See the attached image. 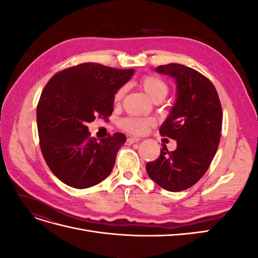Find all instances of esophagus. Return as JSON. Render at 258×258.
I'll list each match as a JSON object with an SVG mask.
<instances>
[{"mask_svg": "<svg viewBox=\"0 0 258 258\" xmlns=\"http://www.w3.org/2000/svg\"><path fill=\"white\" fill-rule=\"evenodd\" d=\"M139 141H140V139H138V138H134V137H130V138H128V139H127V144H128V145H130V144H134V143L139 142Z\"/></svg>", "mask_w": 258, "mask_h": 258, "instance_id": "obj_1", "label": "esophagus"}]
</instances>
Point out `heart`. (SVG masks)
<instances>
[{
  "label": "heart",
  "mask_w": 258,
  "mask_h": 258,
  "mask_svg": "<svg viewBox=\"0 0 258 258\" xmlns=\"http://www.w3.org/2000/svg\"><path fill=\"white\" fill-rule=\"evenodd\" d=\"M141 87L144 91L150 96L156 102L163 100L168 95V85L163 82L159 77L155 75H146L140 82ZM124 92H126V87L122 86L114 95V102L118 103L122 99ZM154 124V119L148 118V117H136L129 116L120 120L119 126L121 129L126 130L129 134L132 135H143L147 131L148 127Z\"/></svg>",
  "instance_id": "1"
}]
</instances>
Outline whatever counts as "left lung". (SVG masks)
<instances>
[{"mask_svg": "<svg viewBox=\"0 0 258 258\" xmlns=\"http://www.w3.org/2000/svg\"><path fill=\"white\" fill-rule=\"evenodd\" d=\"M174 79L176 99L160 126L162 137L176 141V150L162 146L159 157L146 163L147 174L163 189L182 191L205 175L220 143L223 112L214 85L196 70L179 63L156 68Z\"/></svg>", "mask_w": 258, "mask_h": 258, "instance_id": "1", "label": "left lung"}]
</instances>
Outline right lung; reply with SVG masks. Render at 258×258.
Returning <instances> with one entry per match:
<instances>
[{"label":"right lung","mask_w":258,"mask_h":258,"mask_svg":"<svg viewBox=\"0 0 258 258\" xmlns=\"http://www.w3.org/2000/svg\"><path fill=\"white\" fill-rule=\"evenodd\" d=\"M134 74L88 62L57 73L45 86L36 108L40 146L61 182L84 189L111 174L126 136L117 132L98 142L87 122L112 115L115 92Z\"/></svg>","instance_id":"obj_1"}]
</instances>
